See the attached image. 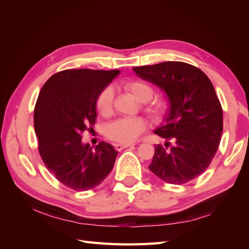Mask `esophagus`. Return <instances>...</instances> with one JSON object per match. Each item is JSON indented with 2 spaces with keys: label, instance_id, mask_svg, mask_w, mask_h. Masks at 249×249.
<instances>
[{
  "label": "esophagus",
  "instance_id": "34e87169",
  "mask_svg": "<svg viewBox=\"0 0 249 249\" xmlns=\"http://www.w3.org/2000/svg\"><path fill=\"white\" fill-rule=\"evenodd\" d=\"M129 146H133L132 143H116L115 144V148L116 150H118V152H120V150L125 148V147H129Z\"/></svg>",
  "mask_w": 249,
  "mask_h": 249
}]
</instances>
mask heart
<instances>
[{
    "label": "heart",
    "mask_w": 249,
    "mask_h": 249,
    "mask_svg": "<svg viewBox=\"0 0 249 249\" xmlns=\"http://www.w3.org/2000/svg\"><path fill=\"white\" fill-rule=\"evenodd\" d=\"M126 91L132 93L141 103H146L153 99L154 88L141 80H134L124 83ZM115 91L112 86H106L100 92L96 100V108L103 116H110L114 110ZM146 111L153 117L157 118L162 114V105L159 103L150 104ZM147 129V123L142 117L120 118L108 126V136L117 142L130 143L139 138L140 135Z\"/></svg>",
    "instance_id": "1"
}]
</instances>
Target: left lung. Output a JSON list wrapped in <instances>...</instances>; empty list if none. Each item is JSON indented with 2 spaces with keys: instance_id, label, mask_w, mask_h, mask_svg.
Returning a JSON list of instances; mask_svg holds the SVG:
<instances>
[{
  "instance_id": "8db88e82",
  "label": "left lung",
  "mask_w": 249,
  "mask_h": 249,
  "mask_svg": "<svg viewBox=\"0 0 249 249\" xmlns=\"http://www.w3.org/2000/svg\"><path fill=\"white\" fill-rule=\"evenodd\" d=\"M138 76L164 89L170 101L166 124L156 134L148 168L169 184H186L205 171L215 157L223 130L221 104L212 82L198 67L180 61L133 67Z\"/></svg>"
}]
</instances>
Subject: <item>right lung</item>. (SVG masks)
Returning <instances> with one entry per match:
<instances>
[{"instance_id":"obj_1","label":"right lung","mask_w":249,"mask_h":249,"mask_svg":"<svg viewBox=\"0 0 249 249\" xmlns=\"http://www.w3.org/2000/svg\"><path fill=\"white\" fill-rule=\"evenodd\" d=\"M118 70H65L44 83L34 109L38 152L49 171L74 191L100 185L111 172L117 150L101 141L95 147L82 144V134L95 124L100 92Z\"/></svg>"}]
</instances>
